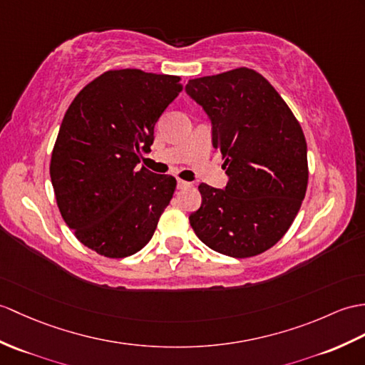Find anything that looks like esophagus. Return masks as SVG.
Segmentation results:
<instances>
[{
  "mask_svg": "<svg viewBox=\"0 0 365 365\" xmlns=\"http://www.w3.org/2000/svg\"><path fill=\"white\" fill-rule=\"evenodd\" d=\"M188 186H191V183H190V182H186V180H182V179H179V180H177V188H179V190H183V188H188Z\"/></svg>",
  "mask_w": 365,
  "mask_h": 365,
  "instance_id": "34e87169",
  "label": "esophagus"
}]
</instances>
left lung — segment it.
<instances>
[{"instance_id": "1", "label": "left lung", "mask_w": 365, "mask_h": 365, "mask_svg": "<svg viewBox=\"0 0 365 365\" xmlns=\"http://www.w3.org/2000/svg\"><path fill=\"white\" fill-rule=\"evenodd\" d=\"M185 90L211 120L213 146L228 175L225 190L199 185L192 230L222 255H259L289 230L307 194L302 127L269 81L250 68L191 79Z\"/></svg>"}]
</instances>
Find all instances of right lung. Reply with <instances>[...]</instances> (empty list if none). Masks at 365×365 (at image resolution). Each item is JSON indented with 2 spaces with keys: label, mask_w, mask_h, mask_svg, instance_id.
<instances>
[{
  "label": "right lung",
  "mask_w": 365,
  "mask_h": 365,
  "mask_svg": "<svg viewBox=\"0 0 365 365\" xmlns=\"http://www.w3.org/2000/svg\"><path fill=\"white\" fill-rule=\"evenodd\" d=\"M182 90L179 76L110 70L68 107L51 154V182L63 221L99 255L141 250L173 199V175L137 171V165Z\"/></svg>",
  "instance_id": "right-lung-1"
}]
</instances>
